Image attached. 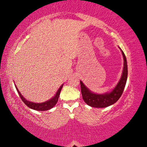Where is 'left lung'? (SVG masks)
I'll list each match as a JSON object with an SVG mask.
<instances>
[{"label": "left lung", "instance_id": "8db88e82", "mask_svg": "<svg viewBox=\"0 0 147 147\" xmlns=\"http://www.w3.org/2000/svg\"><path fill=\"white\" fill-rule=\"evenodd\" d=\"M124 58V68L120 80L118 82L115 88L110 92H106L104 94H96L89 90L84 85L83 82L80 81L81 91L82 94V98L88 106L94 108H105L113 104L120 98L125 87L128 76L127 62L125 55L122 50Z\"/></svg>", "mask_w": 147, "mask_h": 147}]
</instances>
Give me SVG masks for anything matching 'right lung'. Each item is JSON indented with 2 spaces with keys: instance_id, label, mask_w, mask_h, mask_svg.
<instances>
[{
  "instance_id": "add662e5",
  "label": "right lung",
  "mask_w": 147,
  "mask_h": 147,
  "mask_svg": "<svg viewBox=\"0 0 147 147\" xmlns=\"http://www.w3.org/2000/svg\"><path fill=\"white\" fill-rule=\"evenodd\" d=\"M63 84H62V85L61 86V87L59 88V90H57L56 95H55V97H53L52 98L49 99V100H48V101H46V102H43V103H34L32 102H30V101L27 100V99H25V98H24V97H23V95H22L21 94V92H19V90H18L17 87H16V86H15V87H16V90H17V92H18V95H19V96H20V97H21L22 100H23V102L25 103V105H27L28 107L30 108V109H34V110H35V111H44L50 110V109H51L52 108H53L54 106L56 105L57 102H58L59 97V95H60L61 90L62 88H63Z\"/></svg>"
}]
</instances>
